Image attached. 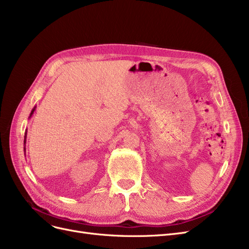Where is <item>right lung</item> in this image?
<instances>
[{"mask_svg":"<svg viewBox=\"0 0 249 249\" xmlns=\"http://www.w3.org/2000/svg\"><path fill=\"white\" fill-rule=\"evenodd\" d=\"M35 109H36V107H34V108L32 109L31 113H30V116H29V118H31V116L33 115V113H34ZM26 138H27V130H26V132H25V140H24V143H25V145H26ZM25 152H26V146H25Z\"/></svg>","mask_w":249,"mask_h":249,"instance_id":"add662e5","label":"right lung"}]
</instances>
